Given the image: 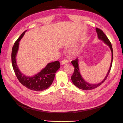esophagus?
I'll return each instance as SVG.
<instances>
[{
	"label": "esophagus",
	"instance_id": "obj_1",
	"mask_svg": "<svg viewBox=\"0 0 123 123\" xmlns=\"http://www.w3.org/2000/svg\"><path fill=\"white\" fill-rule=\"evenodd\" d=\"M68 62H69V61L68 60H66V59H64V60L62 61V62H61V65H65L67 64Z\"/></svg>",
	"mask_w": 123,
	"mask_h": 123
}]
</instances>
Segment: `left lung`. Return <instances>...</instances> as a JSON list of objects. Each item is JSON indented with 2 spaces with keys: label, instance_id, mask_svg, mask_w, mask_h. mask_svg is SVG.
<instances>
[{
  "label": "left lung",
  "instance_id": "1",
  "mask_svg": "<svg viewBox=\"0 0 123 123\" xmlns=\"http://www.w3.org/2000/svg\"><path fill=\"white\" fill-rule=\"evenodd\" d=\"M96 31L98 34V38L100 40H102V41H103L104 43L107 44V45L109 47L111 51V53H112V58H111V62L109 69L108 70V71L105 77L104 78V79L102 81L96 84H89L86 82V81L84 80V79L83 78V77L81 76L80 73V71L79 69V60H78L77 58H76L75 60H73L71 62V63L74 67V73L71 76V80H72V83L77 88H79V89H82V90H92V89L97 88L98 86H99L100 85H101L107 79V78L110 73L111 67H112V65L113 49H112V45H111V43L109 41V40L108 39V38L107 36L105 34V33L103 32V31L102 30L96 28Z\"/></svg>",
  "mask_w": 123,
  "mask_h": 123
}]
</instances>
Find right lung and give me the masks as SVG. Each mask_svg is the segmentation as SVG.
<instances>
[{"label": "right lung", "instance_id": "right-lung-1", "mask_svg": "<svg viewBox=\"0 0 123 123\" xmlns=\"http://www.w3.org/2000/svg\"><path fill=\"white\" fill-rule=\"evenodd\" d=\"M26 31L27 30L22 33L14 43L12 48L11 58L13 68L18 80L22 85L31 90L42 91L49 88L52 84L55 73L60 68L61 65L58 61L49 63L45 68L33 76H26L22 73L17 66L16 57L19 48V42Z\"/></svg>", "mask_w": 123, "mask_h": 123}]
</instances>
